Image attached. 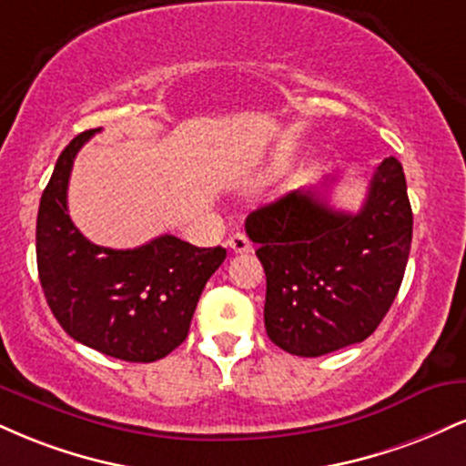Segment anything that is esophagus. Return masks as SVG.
Wrapping results in <instances>:
<instances>
[{"label":"esophagus","instance_id":"34e87169","mask_svg":"<svg viewBox=\"0 0 466 466\" xmlns=\"http://www.w3.org/2000/svg\"><path fill=\"white\" fill-rule=\"evenodd\" d=\"M228 248L234 251V254H248V251H251V240L245 237V234H232V237L228 238Z\"/></svg>","mask_w":466,"mask_h":466}]
</instances>
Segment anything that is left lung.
<instances>
[{"label": "left lung", "instance_id": "left-lung-1", "mask_svg": "<svg viewBox=\"0 0 466 466\" xmlns=\"http://www.w3.org/2000/svg\"><path fill=\"white\" fill-rule=\"evenodd\" d=\"M265 267V328L293 356L362 343L401 287L412 208L401 162L384 158L358 212L336 210L315 188L293 190L245 218Z\"/></svg>", "mask_w": 466, "mask_h": 466}]
</instances>
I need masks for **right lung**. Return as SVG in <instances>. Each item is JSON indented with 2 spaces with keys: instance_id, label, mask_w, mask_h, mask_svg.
<instances>
[{
  "instance_id": "1",
  "label": "right lung",
  "mask_w": 466,
  "mask_h": 466,
  "mask_svg": "<svg viewBox=\"0 0 466 466\" xmlns=\"http://www.w3.org/2000/svg\"><path fill=\"white\" fill-rule=\"evenodd\" d=\"M97 130L77 134L58 156L36 217L41 287L77 343L127 362H154L187 339L199 295L226 260L223 248H195L171 234L134 249L99 248L73 226L66 187L77 151Z\"/></svg>"
}]
</instances>
